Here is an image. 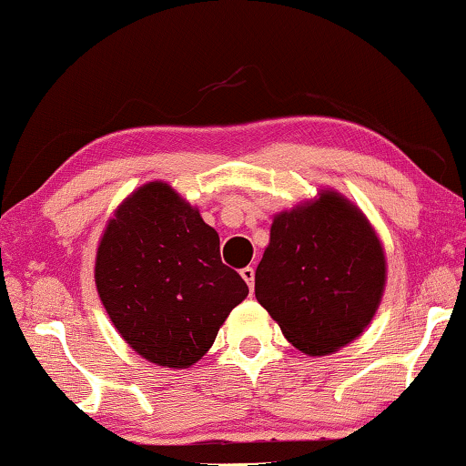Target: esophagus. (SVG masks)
Returning <instances> with one entry per match:
<instances>
[{"label": "esophagus", "instance_id": "esophagus-1", "mask_svg": "<svg viewBox=\"0 0 466 466\" xmlns=\"http://www.w3.org/2000/svg\"><path fill=\"white\" fill-rule=\"evenodd\" d=\"M239 273H241V277H243V281L248 283L249 291H252V289H254V277H256V270H254L252 267H246V268H241Z\"/></svg>", "mask_w": 466, "mask_h": 466}]
</instances>
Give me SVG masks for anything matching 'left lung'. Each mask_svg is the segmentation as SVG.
<instances>
[{
	"label": "left lung",
	"mask_w": 466,
	"mask_h": 466,
	"mask_svg": "<svg viewBox=\"0 0 466 466\" xmlns=\"http://www.w3.org/2000/svg\"><path fill=\"white\" fill-rule=\"evenodd\" d=\"M385 256L362 212L333 191L277 214L256 268V299L288 341L331 354L362 333L381 302Z\"/></svg>",
	"instance_id": "8db88e82"
}]
</instances>
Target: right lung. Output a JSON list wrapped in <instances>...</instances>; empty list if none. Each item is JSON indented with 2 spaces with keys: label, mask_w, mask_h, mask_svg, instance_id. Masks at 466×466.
<instances>
[{
  "label": "right lung",
  "mask_w": 466,
  "mask_h": 466,
  "mask_svg": "<svg viewBox=\"0 0 466 466\" xmlns=\"http://www.w3.org/2000/svg\"><path fill=\"white\" fill-rule=\"evenodd\" d=\"M96 285L114 327L135 352L185 369L217 339L248 296L238 270L220 260L218 233L167 183L131 193L97 248Z\"/></svg>",
  "instance_id": "right-lung-1"
}]
</instances>
